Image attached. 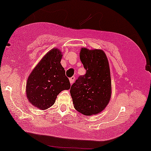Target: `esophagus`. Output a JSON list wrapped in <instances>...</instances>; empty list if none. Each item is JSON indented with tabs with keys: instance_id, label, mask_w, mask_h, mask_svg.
<instances>
[{
	"instance_id": "esophagus-1",
	"label": "esophagus",
	"mask_w": 151,
	"mask_h": 151,
	"mask_svg": "<svg viewBox=\"0 0 151 151\" xmlns=\"http://www.w3.org/2000/svg\"><path fill=\"white\" fill-rule=\"evenodd\" d=\"M75 77H71V78H69V82H70V83L71 84H72V83L74 82V80H75Z\"/></svg>"
}]
</instances>
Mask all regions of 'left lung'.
Returning a JSON list of instances; mask_svg holds the SVG:
<instances>
[{
  "mask_svg": "<svg viewBox=\"0 0 151 151\" xmlns=\"http://www.w3.org/2000/svg\"><path fill=\"white\" fill-rule=\"evenodd\" d=\"M80 58L85 75L80 76L71 86L74 107L85 115L101 113L109 103L111 96V74L105 52L82 48Z\"/></svg>",
  "mask_w": 151,
  "mask_h": 151,
  "instance_id": "obj_1",
  "label": "left lung"
}]
</instances>
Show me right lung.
Instances as JSON below:
<instances>
[{"instance_id": "right-lung-1", "label": "right lung", "mask_w": 151, "mask_h": 151, "mask_svg": "<svg viewBox=\"0 0 151 151\" xmlns=\"http://www.w3.org/2000/svg\"><path fill=\"white\" fill-rule=\"evenodd\" d=\"M62 53L57 48L48 52L27 78L26 94L32 105L45 110L54 105L62 90L70 88V82L61 64Z\"/></svg>"}]
</instances>
